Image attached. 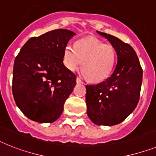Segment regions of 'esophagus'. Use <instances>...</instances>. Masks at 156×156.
I'll return each instance as SVG.
<instances>
[{"label":"esophagus","instance_id":"34e87169","mask_svg":"<svg viewBox=\"0 0 156 156\" xmlns=\"http://www.w3.org/2000/svg\"><path fill=\"white\" fill-rule=\"evenodd\" d=\"M76 82H77V83H82V81L80 78L77 77V78H76Z\"/></svg>","mask_w":156,"mask_h":156}]
</instances>
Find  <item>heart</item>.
I'll list each match as a JSON object with an SVG mask.
<instances>
[{"instance_id": "heart-1", "label": "heart", "mask_w": 156, "mask_h": 156, "mask_svg": "<svg viewBox=\"0 0 156 156\" xmlns=\"http://www.w3.org/2000/svg\"><path fill=\"white\" fill-rule=\"evenodd\" d=\"M116 58V51L112 45L94 37L78 40L75 48L68 44L64 49L63 62L68 70L74 71L82 62V71L93 82H101L109 77Z\"/></svg>"}]
</instances>
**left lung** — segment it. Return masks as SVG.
<instances>
[{
	"label": "left lung",
	"instance_id": "left-lung-1",
	"mask_svg": "<svg viewBox=\"0 0 156 156\" xmlns=\"http://www.w3.org/2000/svg\"><path fill=\"white\" fill-rule=\"evenodd\" d=\"M114 48L117 63L112 75L96 85H86L87 115L97 125L121 123L134 111L140 99L143 70L136 53L118 38L97 31Z\"/></svg>",
	"mask_w": 156,
	"mask_h": 156
}]
</instances>
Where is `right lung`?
<instances>
[{
  "instance_id": "obj_1",
  "label": "right lung",
  "mask_w": 156,
  "mask_h": 156,
  "mask_svg": "<svg viewBox=\"0 0 156 156\" xmlns=\"http://www.w3.org/2000/svg\"><path fill=\"white\" fill-rule=\"evenodd\" d=\"M76 34L57 29L32 37L16 57L12 94L18 108L30 120L55 122L76 85V76L63 64L64 49Z\"/></svg>"
}]
</instances>
